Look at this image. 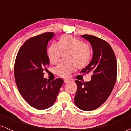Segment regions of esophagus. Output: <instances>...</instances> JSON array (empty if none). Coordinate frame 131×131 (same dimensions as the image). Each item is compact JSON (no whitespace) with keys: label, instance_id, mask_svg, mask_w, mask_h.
<instances>
[{"label":"esophagus","instance_id":"esophagus-1","mask_svg":"<svg viewBox=\"0 0 131 131\" xmlns=\"http://www.w3.org/2000/svg\"><path fill=\"white\" fill-rule=\"evenodd\" d=\"M70 82V81L69 80V79H64V83H68V82Z\"/></svg>","mask_w":131,"mask_h":131}]
</instances>
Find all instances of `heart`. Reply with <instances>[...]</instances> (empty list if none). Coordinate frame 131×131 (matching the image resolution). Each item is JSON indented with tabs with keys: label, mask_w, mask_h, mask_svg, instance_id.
<instances>
[{
	"label": "heart",
	"mask_w": 131,
	"mask_h": 131,
	"mask_svg": "<svg viewBox=\"0 0 131 131\" xmlns=\"http://www.w3.org/2000/svg\"><path fill=\"white\" fill-rule=\"evenodd\" d=\"M64 53L67 55L68 62H61L55 67L57 74L68 77L76 70L86 67L91 59V52L87 43L70 35H65L60 38L59 44L53 43L48 48L47 55L52 63L58 62Z\"/></svg>",
	"instance_id": "b5f03b06"
}]
</instances>
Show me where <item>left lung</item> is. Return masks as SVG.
Here are the masks:
<instances>
[{
  "label": "left lung",
  "instance_id": "obj_1",
  "mask_svg": "<svg viewBox=\"0 0 131 131\" xmlns=\"http://www.w3.org/2000/svg\"><path fill=\"white\" fill-rule=\"evenodd\" d=\"M81 36L91 44L93 56L81 73L92 75L89 82L75 81L78 89L74 102L79 109L91 111L100 107L112 92L116 81L117 61L112 47L104 40L88 34Z\"/></svg>",
  "mask_w": 131,
  "mask_h": 131
}]
</instances>
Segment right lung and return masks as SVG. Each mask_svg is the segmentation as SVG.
I'll list each match as a JSON object with an SVG mask.
<instances>
[{
    "instance_id": "obj_1",
    "label": "right lung",
    "mask_w": 131,
    "mask_h": 131,
    "mask_svg": "<svg viewBox=\"0 0 131 131\" xmlns=\"http://www.w3.org/2000/svg\"><path fill=\"white\" fill-rule=\"evenodd\" d=\"M53 36V32H46L27 40L15 62V78L19 93L28 104L37 110L52 106L63 84L61 78L49 81L43 78V71L50 63L47 46Z\"/></svg>"
}]
</instances>
